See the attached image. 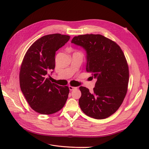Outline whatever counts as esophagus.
<instances>
[{"mask_svg": "<svg viewBox=\"0 0 149 149\" xmlns=\"http://www.w3.org/2000/svg\"><path fill=\"white\" fill-rule=\"evenodd\" d=\"M69 89H70V91H73V90H74V89H77V88H76V87H73V86H69Z\"/></svg>", "mask_w": 149, "mask_h": 149, "instance_id": "esophagus-1", "label": "esophagus"}]
</instances>
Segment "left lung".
<instances>
[{"instance_id": "obj_1", "label": "left lung", "mask_w": 149, "mask_h": 149, "mask_svg": "<svg viewBox=\"0 0 149 149\" xmlns=\"http://www.w3.org/2000/svg\"><path fill=\"white\" fill-rule=\"evenodd\" d=\"M71 43L85 49L86 70L97 80L93 93L79 87L81 109L94 119H106L119 109L127 91L129 73L124 54L116 42L100 34L78 35Z\"/></svg>"}]
</instances>
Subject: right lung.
Here are the masks:
<instances>
[{"mask_svg": "<svg viewBox=\"0 0 149 149\" xmlns=\"http://www.w3.org/2000/svg\"><path fill=\"white\" fill-rule=\"evenodd\" d=\"M68 35H45L35 41L22 61L19 78L22 93L31 109L42 114L61 109L68 97L69 88L52 83L47 78L55 67V53L70 40Z\"/></svg>", "mask_w": 149, "mask_h": 149, "instance_id": "right-lung-1", "label": "right lung"}]
</instances>
